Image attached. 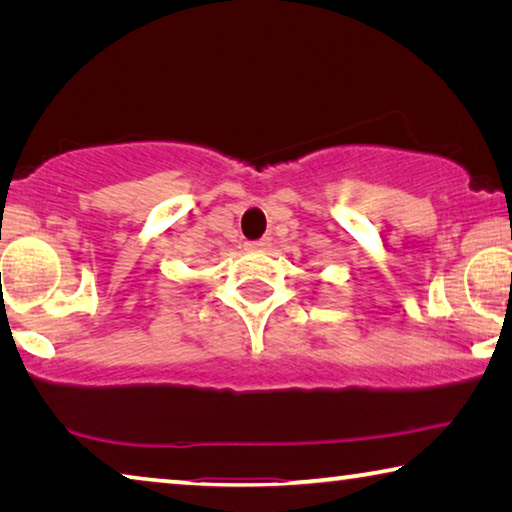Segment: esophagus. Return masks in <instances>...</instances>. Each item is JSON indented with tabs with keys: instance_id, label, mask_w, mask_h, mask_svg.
<instances>
[{
	"instance_id": "34e87169",
	"label": "esophagus",
	"mask_w": 512,
	"mask_h": 512,
	"mask_svg": "<svg viewBox=\"0 0 512 512\" xmlns=\"http://www.w3.org/2000/svg\"><path fill=\"white\" fill-rule=\"evenodd\" d=\"M268 246V239H257V241H246L248 250H264Z\"/></svg>"
}]
</instances>
